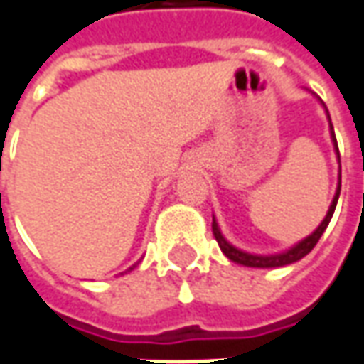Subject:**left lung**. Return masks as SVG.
<instances>
[{
  "label": "left lung",
  "instance_id": "obj_1",
  "mask_svg": "<svg viewBox=\"0 0 364 364\" xmlns=\"http://www.w3.org/2000/svg\"><path fill=\"white\" fill-rule=\"evenodd\" d=\"M331 121V119H328ZM331 135H333V143H335V151L338 153L337 147V139H335V131H333V125H331ZM338 193H341V183H338L337 193H335V197H333V203H331V207H328L327 217L323 219V223L318 225L317 229L313 231V233L309 235L306 239H303L301 243H296L295 247H291V249H287L285 253H277V255H251V253H245L241 249H237L233 245L229 243L227 239L221 233V229H219V225L215 221L213 217V235H215V241L219 243L221 247V251L225 253L227 259H231L233 263H239V265L245 267H257V269H275V267H285L291 265V263H296V261H301L305 255H309L313 251V247L318 243V239H321V235L325 233V229H327L328 221H331V217L335 213V207H337L338 201Z\"/></svg>",
  "mask_w": 364,
  "mask_h": 364
}]
</instances>
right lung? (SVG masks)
Returning <instances> with one entry per match:
<instances>
[{
  "instance_id": "add662e5",
  "label": "right lung",
  "mask_w": 364,
  "mask_h": 364,
  "mask_svg": "<svg viewBox=\"0 0 364 364\" xmlns=\"http://www.w3.org/2000/svg\"><path fill=\"white\" fill-rule=\"evenodd\" d=\"M135 265H137V263H135ZM135 265H133V267H129V269H127V271H133V269H135Z\"/></svg>"
}]
</instances>
